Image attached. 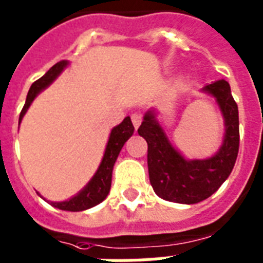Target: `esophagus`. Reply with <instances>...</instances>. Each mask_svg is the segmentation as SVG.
<instances>
[{"instance_id": "esophagus-1", "label": "esophagus", "mask_w": 263, "mask_h": 263, "mask_svg": "<svg viewBox=\"0 0 263 263\" xmlns=\"http://www.w3.org/2000/svg\"><path fill=\"white\" fill-rule=\"evenodd\" d=\"M131 120L132 124H134V127L138 128L140 125V123H142V115H139V113H132Z\"/></svg>"}]
</instances>
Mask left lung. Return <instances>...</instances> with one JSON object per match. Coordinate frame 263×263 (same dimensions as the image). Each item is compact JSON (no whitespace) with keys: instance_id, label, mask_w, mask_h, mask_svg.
<instances>
[{"instance_id":"8db88e82","label":"left lung","mask_w":263,"mask_h":263,"mask_svg":"<svg viewBox=\"0 0 263 263\" xmlns=\"http://www.w3.org/2000/svg\"><path fill=\"white\" fill-rule=\"evenodd\" d=\"M213 95L225 121L222 146L216 156L206 160H185L169 142L157 121L154 111L148 110L138 129L147 142V166L150 183L157 195L169 202L192 204L208 199L228 179L239 153V110L227 80H217L203 87Z\"/></svg>"}]
</instances>
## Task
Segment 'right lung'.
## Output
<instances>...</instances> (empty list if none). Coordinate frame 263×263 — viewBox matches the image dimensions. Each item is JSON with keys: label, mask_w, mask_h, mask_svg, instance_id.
I'll list each match as a JSON object with an SVG mask.
<instances>
[{"label": "right lung", "mask_w": 263, "mask_h": 263, "mask_svg": "<svg viewBox=\"0 0 263 263\" xmlns=\"http://www.w3.org/2000/svg\"><path fill=\"white\" fill-rule=\"evenodd\" d=\"M67 61H60L55 65H53L41 79H38L36 82L31 84L30 91L27 94L26 103L23 106L20 117H18V124H20L22 119L24 117L27 109L30 107V105L35 99V97L41 91L45 90L47 86H50L53 83V80H55V78L64 71V68L67 67ZM134 129L135 128L132 125L129 117H125L123 120V123L113 128L110 132V136H109V140H107L102 162L99 165L98 171L95 172L94 177L88 181L87 185L78 195H75L71 199L64 200V202H51V204L54 208L61 209V210H67V212H82V210H87V209L92 208L95 204L101 203L106 198L109 191H110L111 172H113V166H115L116 160H117V157H119L124 143L134 134Z\"/></svg>", "instance_id": "obj_1"}]
</instances>
